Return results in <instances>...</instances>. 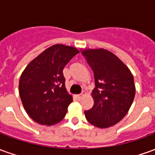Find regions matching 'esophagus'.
<instances>
[{"label":"esophagus","mask_w":155,"mask_h":155,"mask_svg":"<svg viewBox=\"0 0 155 155\" xmlns=\"http://www.w3.org/2000/svg\"><path fill=\"white\" fill-rule=\"evenodd\" d=\"M84 95H85V92H84V91H83V92H82L81 94H78V98H79V99L81 100V99H82V98L84 97Z\"/></svg>","instance_id":"1"}]
</instances>
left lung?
<instances>
[{
	"instance_id": "obj_1",
	"label": "left lung",
	"mask_w": 155,
	"mask_h": 155,
	"mask_svg": "<svg viewBox=\"0 0 155 155\" xmlns=\"http://www.w3.org/2000/svg\"><path fill=\"white\" fill-rule=\"evenodd\" d=\"M81 54L94 72L95 84L91 93L94 105L84 111V115L94 126L109 128L126 115L133 103V74L123 61L107 50L85 49Z\"/></svg>"
}]
</instances>
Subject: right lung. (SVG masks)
<instances>
[{"label":"right lung","mask_w":155,"mask_h":155,"mask_svg":"<svg viewBox=\"0 0 155 155\" xmlns=\"http://www.w3.org/2000/svg\"><path fill=\"white\" fill-rule=\"evenodd\" d=\"M80 51L56 44L45 50L22 72L19 94L28 115L42 125H53L64 119L73 98L66 91L63 70Z\"/></svg>","instance_id":"add662e5"}]
</instances>
